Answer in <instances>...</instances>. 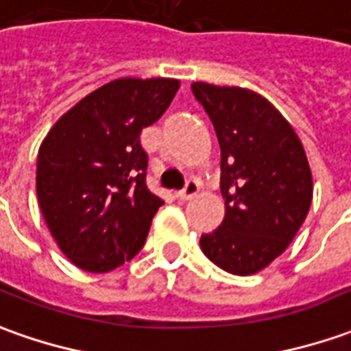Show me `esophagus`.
<instances>
[{
  "mask_svg": "<svg viewBox=\"0 0 351 351\" xmlns=\"http://www.w3.org/2000/svg\"><path fill=\"white\" fill-rule=\"evenodd\" d=\"M195 194H197V184H195L194 180H188L184 188H182L180 192H176V197H178L180 202H186V199H190V197Z\"/></svg>",
  "mask_w": 351,
  "mask_h": 351,
  "instance_id": "34e87169",
  "label": "esophagus"
}]
</instances>
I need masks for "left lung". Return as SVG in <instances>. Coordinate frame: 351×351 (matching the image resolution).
Here are the masks:
<instances>
[{
  "label": "left lung",
  "instance_id": "obj_1",
  "mask_svg": "<svg viewBox=\"0 0 351 351\" xmlns=\"http://www.w3.org/2000/svg\"><path fill=\"white\" fill-rule=\"evenodd\" d=\"M221 145L225 219L199 245L232 275L261 271L306 221L313 180L304 145L275 107L245 88L194 82Z\"/></svg>",
  "mask_w": 351,
  "mask_h": 351
}]
</instances>
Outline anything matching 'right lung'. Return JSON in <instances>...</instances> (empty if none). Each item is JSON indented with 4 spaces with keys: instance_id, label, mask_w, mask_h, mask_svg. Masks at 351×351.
<instances>
[{
    "instance_id": "add662e5",
    "label": "right lung",
    "mask_w": 351,
    "mask_h": 351,
    "mask_svg": "<svg viewBox=\"0 0 351 351\" xmlns=\"http://www.w3.org/2000/svg\"><path fill=\"white\" fill-rule=\"evenodd\" d=\"M178 86L175 78L113 80L66 111L40 145V209L76 267L107 273L144 247L163 199L145 184L140 134L161 119Z\"/></svg>"
}]
</instances>
